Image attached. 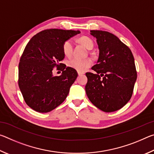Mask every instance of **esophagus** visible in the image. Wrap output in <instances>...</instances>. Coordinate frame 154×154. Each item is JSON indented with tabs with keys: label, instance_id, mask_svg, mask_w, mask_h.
I'll return each instance as SVG.
<instances>
[{
	"label": "esophagus",
	"instance_id": "obj_1",
	"mask_svg": "<svg viewBox=\"0 0 154 154\" xmlns=\"http://www.w3.org/2000/svg\"><path fill=\"white\" fill-rule=\"evenodd\" d=\"M77 73H78V75H81L84 74V72H82V71H77Z\"/></svg>",
	"mask_w": 154,
	"mask_h": 154
}]
</instances>
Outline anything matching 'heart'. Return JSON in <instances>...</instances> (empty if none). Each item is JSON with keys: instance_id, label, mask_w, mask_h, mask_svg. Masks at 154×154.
Masks as SVG:
<instances>
[{"instance_id": "b5f03b06", "label": "heart", "mask_w": 154, "mask_h": 154, "mask_svg": "<svg viewBox=\"0 0 154 154\" xmlns=\"http://www.w3.org/2000/svg\"><path fill=\"white\" fill-rule=\"evenodd\" d=\"M80 43L84 45L87 49H92L94 47V41L92 38L88 36H82L79 38ZM62 51L64 56L70 57L73 52V41L71 38L66 40L62 45ZM92 60L90 58L80 59L78 58H71L68 60L66 64L68 66L74 69L77 71H83L92 65Z\"/></svg>"}]
</instances>
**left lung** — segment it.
I'll return each instance as SVG.
<instances>
[{
  "instance_id": "left-lung-1",
  "label": "left lung",
  "mask_w": 154,
  "mask_h": 154,
  "mask_svg": "<svg viewBox=\"0 0 154 154\" xmlns=\"http://www.w3.org/2000/svg\"><path fill=\"white\" fill-rule=\"evenodd\" d=\"M99 48L96 72L85 73V92L94 105L105 112L119 110L131 98L137 72L130 49L113 34L91 30Z\"/></svg>"
}]
</instances>
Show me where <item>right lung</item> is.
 <instances>
[{
	"label": "right lung",
	"instance_id": "add662e5",
	"mask_svg": "<svg viewBox=\"0 0 154 154\" xmlns=\"http://www.w3.org/2000/svg\"><path fill=\"white\" fill-rule=\"evenodd\" d=\"M79 30H44L32 36L20 59L18 85L26 103L39 113H48L64 102L77 77L76 70L60 63L62 45ZM56 67L62 75L54 76Z\"/></svg>",
	"mask_w": 154,
	"mask_h": 154
}]
</instances>
